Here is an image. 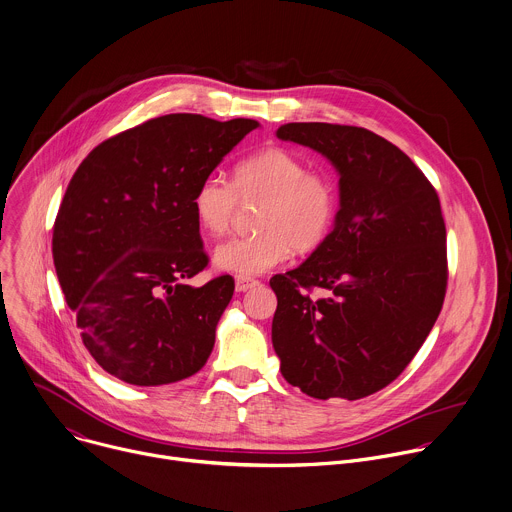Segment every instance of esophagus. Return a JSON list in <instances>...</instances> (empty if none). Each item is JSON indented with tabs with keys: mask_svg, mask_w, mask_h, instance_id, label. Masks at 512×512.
Here are the masks:
<instances>
[{
	"mask_svg": "<svg viewBox=\"0 0 512 512\" xmlns=\"http://www.w3.org/2000/svg\"><path fill=\"white\" fill-rule=\"evenodd\" d=\"M259 285V281L257 279H253V277H237L235 279V289L241 293V291H247V289H251V287H257Z\"/></svg>",
	"mask_w": 512,
	"mask_h": 512,
	"instance_id": "1",
	"label": "esophagus"
}]
</instances>
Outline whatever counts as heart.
<instances>
[{
  "label": "heart",
  "mask_w": 512,
  "mask_h": 512,
  "mask_svg": "<svg viewBox=\"0 0 512 512\" xmlns=\"http://www.w3.org/2000/svg\"><path fill=\"white\" fill-rule=\"evenodd\" d=\"M239 201H261L255 217L259 231L221 243L213 257L219 269L239 277L273 269L291 249H317L337 209L333 181L283 146H265L241 158L231 183L215 175L203 179L191 203L201 229L221 237L231 229Z\"/></svg>",
  "instance_id": "heart-1"
}]
</instances>
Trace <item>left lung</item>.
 <instances>
[{
    "label": "left lung",
    "instance_id": "1",
    "mask_svg": "<svg viewBox=\"0 0 512 512\" xmlns=\"http://www.w3.org/2000/svg\"><path fill=\"white\" fill-rule=\"evenodd\" d=\"M277 136L321 152L339 173L333 231L305 263L269 281L281 374L317 400H360L406 370L442 309L440 199L422 170L372 130L289 122Z\"/></svg>",
    "mask_w": 512,
    "mask_h": 512
}]
</instances>
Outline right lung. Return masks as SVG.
Here are the masks:
<instances>
[{
	"instance_id": "obj_1",
	"label": "right lung",
	"mask_w": 512,
	"mask_h": 512,
	"mask_svg": "<svg viewBox=\"0 0 512 512\" xmlns=\"http://www.w3.org/2000/svg\"><path fill=\"white\" fill-rule=\"evenodd\" d=\"M257 120L150 118L100 142L62 199L52 255L82 342L110 376L162 386L197 374L235 281L209 265L193 195Z\"/></svg>"
}]
</instances>
